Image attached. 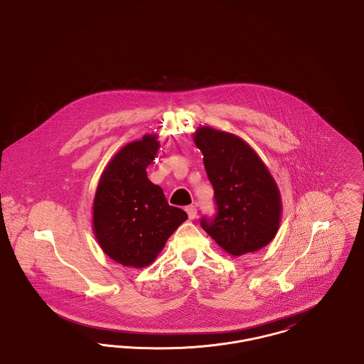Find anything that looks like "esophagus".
Masks as SVG:
<instances>
[{
    "mask_svg": "<svg viewBox=\"0 0 364 364\" xmlns=\"http://www.w3.org/2000/svg\"><path fill=\"white\" fill-rule=\"evenodd\" d=\"M186 211H187V214H188V217H190V220H193L195 217H196V214H198V208H195V206H187L186 208Z\"/></svg>",
    "mask_w": 364,
    "mask_h": 364,
    "instance_id": "1",
    "label": "esophagus"
}]
</instances>
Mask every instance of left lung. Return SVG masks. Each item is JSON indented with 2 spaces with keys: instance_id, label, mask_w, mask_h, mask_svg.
<instances>
[{
  "instance_id": "obj_1",
  "label": "left lung",
  "mask_w": 364,
  "mask_h": 364,
  "mask_svg": "<svg viewBox=\"0 0 364 364\" xmlns=\"http://www.w3.org/2000/svg\"><path fill=\"white\" fill-rule=\"evenodd\" d=\"M193 141L203 154L217 215L200 225L225 252L240 257L272 242L282 203L277 183L255 150L237 135L199 127Z\"/></svg>"
}]
</instances>
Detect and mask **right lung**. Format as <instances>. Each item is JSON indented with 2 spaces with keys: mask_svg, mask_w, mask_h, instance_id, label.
<instances>
[{
  "mask_svg": "<svg viewBox=\"0 0 364 364\" xmlns=\"http://www.w3.org/2000/svg\"><path fill=\"white\" fill-rule=\"evenodd\" d=\"M158 135H144L120 149L101 174L92 203V230L105 254L122 266L141 269L156 260L187 218L169 206L146 168L159 149Z\"/></svg>",
  "mask_w": 364,
  "mask_h": 364,
  "instance_id": "obj_1",
  "label": "right lung"
}]
</instances>
